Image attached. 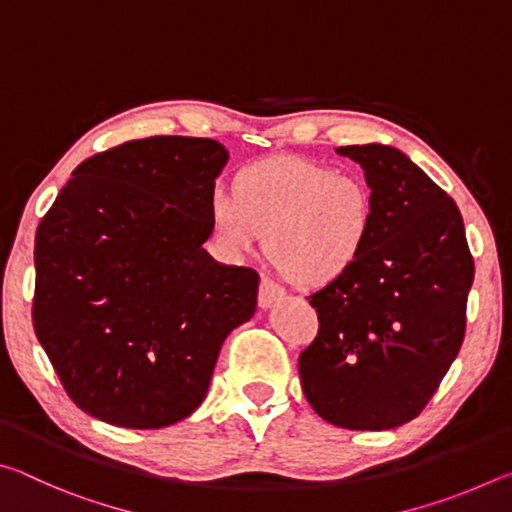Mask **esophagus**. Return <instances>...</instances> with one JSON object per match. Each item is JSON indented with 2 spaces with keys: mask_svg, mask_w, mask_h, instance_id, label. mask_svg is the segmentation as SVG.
Listing matches in <instances>:
<instances>
[{
  "mask_svg": "<svg viewBox=\"0 0 512 512\" xmlns=\"http://www.w3.org/2000/svg\"><path fill=\"white\" fill-rule=\"evenodd\" d=\"M282 298H284V291L280 287H275L273 282H268V280L259 282V287H257V305L259 307L268 309V307H273L275 302H280Z\"/></svg>",
  "mask_w": 512,
  "mask_h": 512,
  "instance_id": "34e87169",
  "label": "esophagus"
}]
</instances>
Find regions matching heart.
Segmentation results:
<instances>
[{
  "mask_svg": "<svg viewBox=\"0 0 512 512\" xmlns=\"http://www.w3.org/2000/svg\"><path fill=\"white\" fill-rule=\"evenodd\" d=\"M232 192L210 198V228L221 253L244 259L262 246L284 277L320 289L354 271L375 235L370 185L336 167L268 158L235 176Z\"/></svg>",
  "mask_w": 512,
  "mask_h": 512,
  "instance_id": "heart-1",
  "label": "heart"
}]
</instances>
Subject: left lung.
I'll use <instances>...</instances> for the list:
<instances>
[{
    "instance_id": "1",
    "label": "left lung",
    "mask_w": 512,
    "mask_h": 512,
    "mask_svg": "<svg viewBox=\"0 0 512 512\" xmlns=\"http://www.w3.org/2000/svg\"><path fill=\"white\" fill-rule=\"evenodd\" d=\"M336 153L361 164L377 221L354 271L309 296L320 325L298 359L302 391L336 427L395 429L427 406L461 350L474 259L456 203L402 151Z\"/></svg>"
}]
</instances>
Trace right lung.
<instances>
[{"label":"right lung","mask_w":512,"mask_h":512,"mask_svg":"<svg viewBox=\"0 0 512 512\" xmlns=\"http://www.w3.org/2000/svg\"><path fill=\"white\" fill-rule=\"evenodd\" d=\"M228 151L205 137L119 144L72 171L36 232L33 329L72 402L162 429L205 400L259 275L214 262L210 198Z\"/></svg>","instance_id":"right-lung-1"}]
</instances>
